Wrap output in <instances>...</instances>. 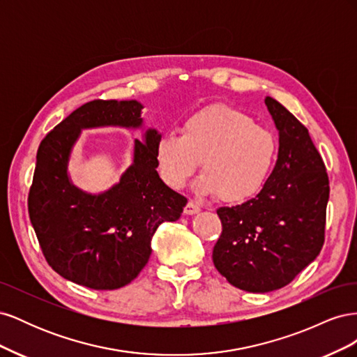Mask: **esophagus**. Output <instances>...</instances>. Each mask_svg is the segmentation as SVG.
Masks as SVG:
<instances>
[{
  "label": "esophagus",
  "instance_id": "34e87169",
  "mask_svg": "<svg viewBox=\"0 0 357 357\" xmlns=\"http://www.w3.org/2000/svg\"><path fill=\"white\" fill-rule=\"evenodd\" d=\"M201 211V208H199V205L198 204H195L193 201H189L188 204H186V207H185V214H188V215H193V214H198Z\"/></svg>",
  "mask_w": 357,
  "mask_h": 357
}]
</instances>
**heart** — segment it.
Returning <instances> with one entry per match:
<instances>
[{"label": "heart", "instance_id": "1", "mask_svg": "<svg viewBox=\"0 0 357 357\" xmlns=\"http://www.w3.org/2000/svg\"><path fill=\"white\" fill-rule=\"evenodd\" d=\"M180 132H164L155 144L159 174L171 189L185 188L202 162L198 190L240 204L256 197L271 176L275 135L234 107H204L185 119Z\"/></svg>", "mask_w": 357, "mask_h": 357}]
</instances>
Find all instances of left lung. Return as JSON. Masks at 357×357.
Returning a JSON list of instances; mask_svg holds the SVG:
<instances>
[{"instance_id": "left-lung-1", "label": "left lung", "mask_w": 357, "mask_h": 357, "mask_svg": "<svg viewBox=\"0 0 357 357\" xmlns=\"http://www.w3.org/2000/svg\"><path fill=\"white\" fill-rule=\"evenodd\" d=\"M265 104L278 131V158L264 189L218 210L222 235L213 262L228 282L265 294L289 284L325 243L329 178L308 129L271 96Z\"/></svg>"}]
</instances>
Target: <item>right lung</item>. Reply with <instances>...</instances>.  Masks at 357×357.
Wrapping results in <instances>:
<instances>
[{
  "instance_id": "right-lung-1",
  "label": "right lung",
  "mask_w": 357,
  "mask_h": 357,
  "mask_svg": "<svg viewBox=\"0 0 357 357\" xmlns=\"http://www.w3.org/2000/svg\"><path fill=\"white\" fill-rule=\"evenodd\" d=\"M143 104L86 102L43 139L28 197L32 228L47 264L63 278L95 290L129 284L152 255V238L164 222H176L188 199L158 174L155 144L160 134L146 129L134 139L132 164L116 185L88 193L73 185L68 162L83 129L143 128Z\"/></svg>"
}]
</instances>
